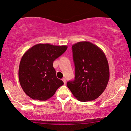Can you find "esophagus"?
<instances>
[{
    "label": "esophagus",
    "mask_w": 131,
    "mask_h": 131,
    "mask_svg": "<svg viewBox=\"0 0 131 131\" xmlns=\"http://www.w3.org/2000/svg\"><path fill=\"white\" fill-rule=\"evenodd\" d=\"M62 81H63V83H64V84H66V79H65V78H63V79H62Z\"/></svg>",
    "instance_id": "1"
}]
</instances>
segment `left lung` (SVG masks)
<instances>
[{"label": "left lung", "mask_w": 131, "mask_h": 131, "mask_svg": "<svg viewBox=\"0 0 131 131\" xmlns=\"http://www.w3.org/2000/svg\"><path fill=\"white\" fill-rule=\"evenodd\" d=\"M72 48L75 77L74 81L68 82V87L78 100H95L105 90L109 81L106 56L101 48L88 41L79 42Z\"/></svg>", "instance_id": "1"}]
</instances>
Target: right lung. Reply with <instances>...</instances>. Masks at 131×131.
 Returning <instances> with one entry per match:
<instances>
[{
  "mask_svg": "<svg viewBox=\"0 0 131 131\" xmlns=\"http://www.w3.org/2000/svg\"><path fill=\"white\" fill-rule=\"evenodd\" d=\"M67 48L66 45L39 43L25 52L19 64V79L28 96L46 101L63 85V81L56 77L53 63Z\"/></svg>",
  "mask_w": 131,
  "mask_h": 131,
  "instance_id": "right-lung-1",
  "label": "right lung"
}]
</instances>
